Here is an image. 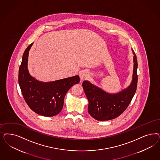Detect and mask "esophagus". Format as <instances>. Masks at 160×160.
I'll return each mask as SVG.
<instances>
[{
	"label": "esophagus",
	"instance_id": "esophagus-1",
	"mask_svg": "<svg viewBox=\"0 0 160 160\" xmlns=\"http://www.w3.org/2000/svg\"><path fill=\"white\" fill-rule=\"evenodd\" d=\"M79 77H80V79L81 81H83L87 79H88V77H89V73L87 71H82V72L80 73L79 74Z\"/></svg>",
	"mask_w": 160,
	"mask_h": 160
}]
</instances>
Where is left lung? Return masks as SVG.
Returning <instances> with one entry per match:
<instances>
[{
  "instance_id": "1",
  "label": "left lung",
  "mask_w": 160,
  "mask_h": 160,
  "mask_svg": "<svg viewBox=\"0 0 160 160\" xmlns=\"http://www.w3.org/2000/svg\"><path fill=\"white\" fill-rule=\"evenodd\" d=\"M134 68L131 83L127 88L119 92L111 93L93 85L88 81H84L82 87L88 99V111L93 118L103 121L115 118L128 107L136 92L138 76V62L133 49Z\"/></svg>"
}]
</instances>
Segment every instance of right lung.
<instances>
[{
  "mask_svg": "<svg viewBox=\"0 0 160 160\" xmlns=\"http://www.w3.org/2000/svg\"><path fill=\"white\" fill-rule=\"evenodd\" d=\"M33 43L23 53L19 70V85L23 98L33 111L42 116L53 117L61 111L66 93L73 85L79 82V77L76 75L44 82L31 76L28 62Z\"/></svg>",
  "mask_w": 160,
  "mask_h": 160,
  "instance_id": "1",
  "label": "right lung"
}]
</instances>
